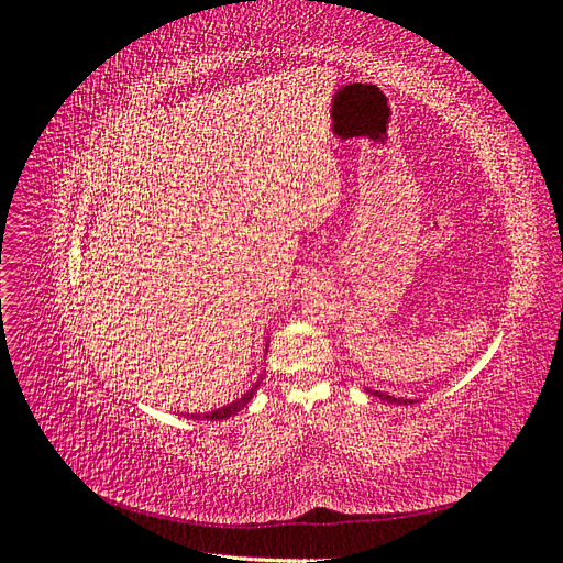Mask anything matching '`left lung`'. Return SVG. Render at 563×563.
Returning <instances> with one entry per match:
<instances>
[{"mask_svg": "<svg viewBox=\"0 0 563 563\" xmlns=\"http://www.w3.org/2000/svg\"><path fill=\"white\" fill-rule=\"evenodd\" d=\"M368 395H373V397H378V399H383V401H387V404H416V399H401V397H391V395H385V391H378V389H366Z\"/></svg>", "mask_w": 563, "mask_h": 563, "instance_id": "left-lung-1", "label": "left lung"}]
</instances>
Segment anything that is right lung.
I'll return each instance as SVG.
<instances>
[{"mask_svg": "<svg viewBox=\"0 0 563 563\" xmlns=\"http://www.w3.org/2000/svg\"><path fill=\"white\" fill-rule=\"evenodd\" d=\"M261 380H263V376L255 380V385L246 391V395H242L240 399L236 401H232V404H228V406H223V408H216V411H209V413H185V418H195V420H228V418H232V416H236L242 411V408L253 399V395L255 391H258V387H261Z\"/></svg>", "mask_w": 563, "mask_h": 563, "instance_id": "add662e5", "label": "right lung"}]
</instances>
